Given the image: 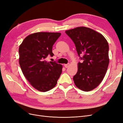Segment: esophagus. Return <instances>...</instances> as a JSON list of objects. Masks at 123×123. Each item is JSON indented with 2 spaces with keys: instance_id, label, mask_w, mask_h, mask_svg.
Masks as SVG:
<instances>
[{
  "instance_id": "obj_1",
  "label": "esophagus",
  "mask_w": 123,
  "mask_h": 123,
  "mask_svg": "<svg viewBox=\"0 0 123 123\" xmlns=\"http://www.w3.org/2000/svg\"><path fill=\"white\" fill-rule=\"evenodd\" d=\"M70 66V64H65L64 65V66H65V68H68V67H69V66Z\"/></svg>"
}]
</instances>
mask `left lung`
<instances>
[{
    "mask_svg": "<svg viewBox=\"0 0 123 123\" xmlns=\"http://www.w3.org/2000/svg\"><path fill=\"white\" fill-rule=\"evenodd\" d=\"M65 32L75 44L83 61L78 63L77 72L73 78L74 84L81 90L91 91L102 82L107 72L108 43L103 35L89 28L77 27Z\"/></svg>",
    "mask_w": 123,
    "mask_h": 123,
    "instance_id": "left-lung-1",
    "label": "left lung"
}]
</instances>
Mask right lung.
Returning <instances> with one entry per match:
<instances>
[{"mask_svg":"<svg viewBox=\"0 0 123 123\" xmlns=\"http://www.w3.org/2000/svg\"><path fill=\"white\" fill-rule=\"evenodd\" d=\"M60 33L37 32L28 35L19 48V62L24 76L32 86L41 92L54 88L62 72V66L55 62H47L52 57V47Z\"/></svg>","mask_w":123,"mask_h":123,"instance_id":"1","label":"right lung"}]
</instances>
